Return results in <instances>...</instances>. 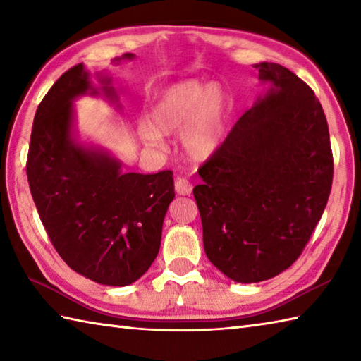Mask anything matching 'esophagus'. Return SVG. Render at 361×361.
<instances>
[{
    "label": "esophagus",
    "mask_w": 361,
    "mask_h": 361,
    "mask_svg": "<svg viewBox=\"0 0 361 361\" xmlns=\"http://www.w3.org/2000/svg\"><path fill=\"white\" fill-rule=\"evenodd\" d=\"M175 190L176 194L180 195H190V192H192V185H190V181L186 178H176Z\"/></svg>",
    "instance_id": "esophagus-1"
}]
</instances>
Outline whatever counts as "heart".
I'll use <instances>...</instances> for the list:
<instances>
[{"label": "heart", "mask_w": 361, "mask_h": 361, "mask_svg": "<svg viewBox=\"0 0 361 361\" xmlns=\"http://www.w3.org/2000/svg\"><path fill=\"white\" fill-rule=\"evenodd\" d=\"M230 108V97L221 84L195 80L176 82L157 97L139 134L147 145L162 148L164 134L180 131L186 157L208 159L221 147Z\"/></svg>", "instance_id": "heart-1"}]
</instances>
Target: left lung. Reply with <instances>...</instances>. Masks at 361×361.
Listing matches in <instances>:
<instances>
[{
	"label": "left lung",
	"mask_w": 361,
	"mask_h": 361,
	"mask_svg": "<svg viewBox=\"0 0 361 361\" xmlns=\"http://www.w3.org/2000/svg\"><path fill=\"white\" fill-rule=\"evenodd\" d=\"M267 84L194 188L203 247L238 283L286 271L326 209L334 178L329 125L314 92L291 70L259 62Z\"/></svg>",
	"instance_id": "obj_1"
}]
</instances>
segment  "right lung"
Listing matches in <instances>:
<instances>
[{"label": "right lung", "instance_id": "obj_1", "mask_svg": "<svg viewBox=\"0 0 361 361\" xmlns=\"http://www.w3.org/2000/svg\"><path fill=\"white\" fill-rule=\"evenodd\" d=\"M133 59V53H125L112 62ZM97 78L100 86L78 63L48 90L34 117L26 173L61 258L92 281L126 286L158 255L162 222L175 197L173 173H125L106 148L78 139L76 98L103 94L120 106L112 76Z\"/></svg>", "mask_w": 361, "mask_h": 361}]
</instances>
